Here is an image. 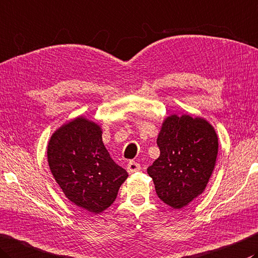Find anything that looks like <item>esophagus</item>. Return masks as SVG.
Listing matches in <instances>:
<instances>
[{
  "label": "esophagus",
  "instance_id": "34e87169",
  "mask_svg": "<svg viewBox=\"0 0 258 258\" xmlns=\"http://www.w3.org/2000/svg\"><path fill=\"white\" fill-rule=\"evenodd\" d=\"M140 170H141V165L139 163L134 162V161H131V162L127 163V172L130 174L138 172V171H140Z\"/></svg>",
  "mask_w": 258,
  "mask_h": 258
}]
</instances>
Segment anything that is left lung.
I'll return each mask as SVG.
<instances>
[{
    "mask_svg": "<svg viewBox=\"0 0 258 258\" xmlns=\"http://www.w3.org/2000/svg\"><path fill=\"white\" fill-rule=\"evenodd\" d=\"M156 143L160 156L148 168L165 205L181 209L204 192L216 166L218 136L204 117L166 116Z\"/></svg>",
    "mask_w": 258,
    "mask_h": 258,
    "instance_id": "1",
    "label": "left lung"
}]
</instances>
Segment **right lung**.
Masks as SVG:
<instances>
[{
    "label": "right lung",
    "mask_w": 258,
    "mask_h": 258,
    "mask_svg": "<svg viewBox=\"0 0 258 258\" xmlns=\"http://www.w3.org/2000/svg\"><path fill=\"white\" fill-rule=\"evenodd\" d=\"M103 128L85 116L63 123L49 140V168L64 196L79 208L100 214L112 205L127 172L106 150Z\"/></svg>",
    "instance_id": "right-lung-1"
}]
</instances>
